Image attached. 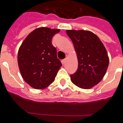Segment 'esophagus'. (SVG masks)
<instances>
[{
	"label": "esophagus",
	"mask_w": 123,
	"mask_h": 123,
	"mask_svg": "<svg viewBox=\"0 0 123 123\" xmlns=\"http://www.w3.org/2000/svg\"><path fill=\"white\" fill-rule=\"evenodd\" d=\"M66 59H63V60H62L61 61L62 64H65V63H66Z\"/></svg>",
	"instance_id": "obj_1"
}]
</instances>
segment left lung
I'll list each match as a JSON object with an SVG mask.
<instances>
[{"instance_id": "1", "label": "left lung", "mask_w": 123, "mask_h": 123, "mask_svg": "<svg viewBox=\"0 0 123 123\" xmlns=\"http://www.w3.org/2000/svg\"><path fill=\"white\" fill-rule=\"evenodd\" d=\"M72 41L78 59L77 72L70 75L72 82L80 88L88 89L97 85L105 75L109 64L108 53L99 38L85 30H67Z\"/></svg>"}]
</instances>
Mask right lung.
Returning a JSON list of instances; mask_svg holds the SVG:
<instances>
[{"mask_svg": "<svg viewBox=\"0 0 123 123\" xmlns=\"http://www.w3.org/2000/svg\"><path fill=\"white\" fill-rule=\"evenodd\" d=\"M58 29L42 27L27 35L18 53V63L24 80L36 89H43L55 81L62 64L51 43Z\"/></svg>", "mask_w": 123, "mask_h": 123, "instance_id": "1", "label": "right lung"}]
</instances>
